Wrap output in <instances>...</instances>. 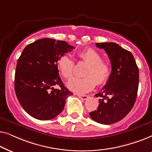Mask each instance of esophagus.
Returning <instances> with one entry per match:
<instances>
[{
  "label": "esophagus",
  "instance_id": "1",
  "mask_svg": "<svg viewBox=\"0 0 152 152\" xmlns=\"http://www.w3.org/2000/svg\"><path fill=\"white\" fill-rule=\"evenodd\" d=\"M77 96L80 97V99H88V95H80V94H77Z\"/></svg>",
  "mask_w": 152,
  "mask_h": 152
}]
</instances>
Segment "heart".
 Masks as SVG:
<instances>
[{"label": "heart", "mask_w": 152, "mask_h": 152, "mask_svg": "<svg viewBox=\"0 0 152 152\" xmlns=\"http://www.w3.org/2000/svg\"><path fill=\"white\" fill-rule=\"evenodd\" d=\"M77 57L81 61L88 64L84 72L85 77L73 78L68 82L70 91L79 93H85L92 90L97 85L105 84L111 72V66L107 61L102 59L98 51L88 48L79 52ZM75 64L68 55H63L57 61V68L64 78L69 80L73 75Z\"/></svg>", "instance_id": "obj_1"}]
</instances>
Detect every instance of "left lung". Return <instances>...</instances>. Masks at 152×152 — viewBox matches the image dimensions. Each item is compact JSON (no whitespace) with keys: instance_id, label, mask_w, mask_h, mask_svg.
<instances>
[{"instance_id":"left-lung-1","label":"left lung","mask_w":152,"mask_h":152,"mask_svg":"<svg viewBox=\"0 0 152 152\" xmlns=\"http://www.w3.org/2000/svg\"><path fill=\"white\" fill-rule=\"evenodd\" d=\"M104 49L111 64V72L100 92L97 110L90 112L95 122L103 124L115 123L129 113L136 102L138 89L139 70L134 56L115 43H96Z\"/></svg>"}]
</instances>
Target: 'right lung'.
<instances>
[{
    "label": "right lung",
    "instance_id": "obj_1",
    "mask_svg": "<svg viewBox=\"0 0 152 152\" xmlns=\"http://www.w3.org/2000/svg\"><path fill=\"white\" fill-rule=\"evenodd\" d=\"M74 48L66 41L44 38L22 52L16 64L14 89L21 107L33 118L53 119L63 111L66 98L73 95L60 78L57 61Z\"/></svg>",
    "mask_w": 152,
    "mask_h": 152
}]
</instances>
